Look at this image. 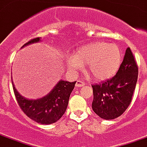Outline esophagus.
I'll use <instances>...</instances> for the list:
<instances>
[{
	"instance_id": "34e87169",
	"label": "esophagus",
	"mask_w": 147,
	"mask_h": 147,
	"mask_svg": "<svg viewBox=\"0 0 147 147\" xmlns=\"http://www.w3.org/2000/svg\"><path fill=\"white\" fill-rule=\"evenodd\" d=\"M84 85V83L82 81H80V80H77L76 81V86L78 87V88H80V87H82Z\"/></svg>"
}]
</instances>
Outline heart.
Segmentation results:
<instances>
[{"mask_svg": "<svg viewBox=\"0 0 147 147\" xmlns=\"http://www.w3.org/2000/svg\"><path fill=\"white\" fill-rule=\"evenodd\" d=\"M121 61V51L117 45L94 42L78 48L68 60L67 66L72 72L80 67L85 66L88 77L102 81L110 79L117 72Z\"/></svg>", "mask_w": 147, "mask_h": 147, "instance_id": "1", "label": "heart"}]
</instances>
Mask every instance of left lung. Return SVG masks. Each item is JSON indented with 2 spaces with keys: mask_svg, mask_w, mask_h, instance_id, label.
<instances>
[{
  "mask_svg": "<svg viewBox=\"0 0 147 147\" xmlns=\"http://www.w3.org/2000/svg\"><path fill=\"white\" fill-rule=\"evenodd\" d=\"M138 69L130 49L127 48L122 63L113 77L92 85V110L105 120L115 119L129 107L136 87Z\"/></svg>",
  "mask_w": 147,
  "mask_h": 147,
  "instance_id": "obj_1",
  "label": "left lung"
}]
</instances>
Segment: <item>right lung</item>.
I'll return each mask as SVG.
<instances>
[{
	"label": "right lung",
	"mask_w": 147,
	"mask_h": 147,
	"mask_svg": "<svg viewBox=\"0 0 147 147\" xmlns=\"http://www.w3.org/2000/svg\"><path fill=\"white\" fill-rule=\"evenodd\" d=\"M41 41V38H36L29 41L24 47ZM12 79V77H11ZM76 82H68L60 80L51 91L42 97L29 99L19 93L12 80L15 96L19 106L30 119L42 125H49L56 122L64 114L70 95L74 89Z\"/></svg>",
	"instance_id": "1"
}]
</instances>
